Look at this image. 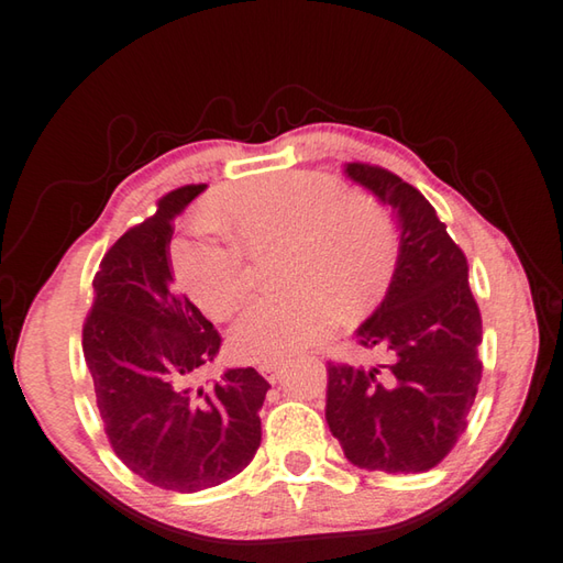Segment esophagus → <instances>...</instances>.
<instances>
[{
    "mask_svg": "<svg viewBox=\"0 0 563 563\" xmlns=\"http://www.w3.org/2000/svg\"><path fill=\"white\" fill-rule=\"evenodd\" d=\"M260 373L267 377L269 382H277L279 379V373H282V365L279 363H262L260 365Z\"/></svg>",
    "mask_w": 563,
    "mask_h": 563,
    "instance_id": "obj_1",
    "label": "esophagus"
}]
</instances>
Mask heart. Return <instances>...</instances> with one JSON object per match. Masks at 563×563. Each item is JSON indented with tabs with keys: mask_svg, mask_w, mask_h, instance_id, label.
<instances>
[{
	"mask_svg": "<svg viewBox=\"0 0 563 563\" xmlns=\"http://www.w3.org/2000/svg\"><path fill=\"white\" fill-rule=\"evenodd\" d=\"M218 220L235 240L203 235L176 254L186 294L228 318L250 294V254L284 245L289 294L257 299L232 325V353L247 363H284L323 343L341 318L375 301L395 264V230L377 203L350 196L331 176L289 172L230 188Z\"/></svg>",
	"mask_w": 563,
	"mask_h": 563,
	"instance_id": "b5f03b06",
	"label": "heart"
}]
</instances>
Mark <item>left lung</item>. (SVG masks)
I'll list each match as a JSON object with an SVG mask.
<instances>
[{
  "label": "left lung",
  "instance_id": "obj_1",
  "mask_svg": "<svg viewBox=\"0 0 563 563\" xmlns=\"http://www.w3.org/2000/svg\"><path fill=\"white\" fill-rule=\"evenodd\" d=\"M345 174L397 210L401 235L385 299L357 328V343L382 350L387 363L328 360L325 421L357 468L423 473L463 437L483 377L468 262L411 184L363 162Z\"/></svg>",
  "mask_w": 563,
  "mask_h": 563
}]
</instances>
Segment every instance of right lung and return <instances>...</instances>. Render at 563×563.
Returning <instances> with one entry per match:
<instances>
[{
  "instance_id": "add662e5",
  "label": "right lung",
  "mask_w": 563,
  "mask_h": 563,
  "mask_svg": "<svg viewBox=\"0 0 563 563\" xmlns=\"http://www.w3.org/2000/svg\"><path fill=\"white\" fill-rule=\"evenodd\" d=\"M206 184L158 198L104 252L82 323V353L112 451L146 483L198 493L247 468L269 382L254 367L200 379L220 333L174 289V218Z\"/></svg>"
}]
</instances>
